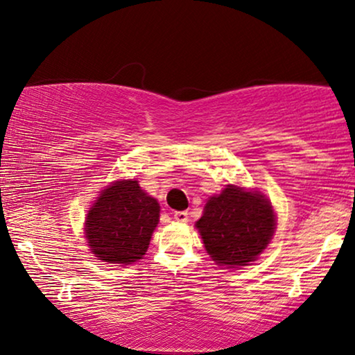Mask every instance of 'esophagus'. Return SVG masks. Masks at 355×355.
Masks as SVG:
<instances>
[{
	"instance_id": "esophagus-1",
	"label": "esophagus",
	"mask_w": 355,
	"mask_h": 355,
	"mask_svg": "<svg viewBox=\"0 0 355 355\" xmlns=\"http://www.w3.org/2000/svg\"><path fill=\"white\" fill-rule=\"evenodd\" d=\"M174 220H178V223H187L189 213L187 211H176L174 213Z\"/></svg>"
}]
</instances>
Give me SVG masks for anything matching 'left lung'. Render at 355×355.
<instances>
[{"label":"left lung","mask_w":355,"mask_h":355,"mask_svg":"<svg viewBox=\"0 0 355 355\" xmlns=\"http://www.w3.org/2000/svg\"><path fill=\"white\" fill-rule=\"evenodd\" d=\"M195 227L218 266L241 267L258 259L275 230V214L263 193L229 184L203 208Z\"/></svg>","instance_id":"8db88e82"}]
</instances>
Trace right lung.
<instances>
[{
	"instance_id": "right-lung-1",
	"label": "right lung",
	"mask_w": 355,
	"mask_h": 355,
	"mask_svg": "<svg viewBox=\"0 0 355 355\" xmlns=\"http://www.w3.org/2000/svg\"><path fill=\"white\" fill-rule=\"evenodd\" d=\"M160 219V205L137 181L112 182L85 220V235L96 258L109 264L142 259Z\"/></svg>"
}]
</instances>
